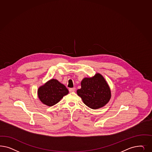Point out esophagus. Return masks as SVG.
I'll list each match as a JSON object with an SVG mask.
<instances>
[{
  "instance_id": "obj_1",
  "label": "esophagus",
  "mask_w": 152,
  "mask_h": 152,
  "mask_svg": "<svg viewBox=\"0 0 152 152\" xmlns=\"http://www.w3.org/2000/svg\"><path fill=\"white\" fill-rule=\"evenodd\" d=\"M75 88H69V91H70V92H73L75 91Z\"/></svg>"
}]
</instances>
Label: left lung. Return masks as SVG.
Listing matches in <instances>:
<instances>
[{
	"label": "left lung",
	"instance_id": "obj_1",
	"mask_svg": "<svg viewBox=\"0 0 152 152\" xmlns=\"http://www.w3.org/2000/svg\"><path fill=\"white\" fill-rule=\"evenodd\" d=\"M77 94L84 103L91 108L97 109L106 104L111 98L110 87L100 74L92 78H85L81 82V88Z\"/></svg>",
	"mask_w": 152,
	"mask_h": 152
}]
</instances>
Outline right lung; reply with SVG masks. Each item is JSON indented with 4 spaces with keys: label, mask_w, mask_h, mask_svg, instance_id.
Returning <instances> with one entry per match:
<instances>
[{
    "label": "right lung",
    "mask_w": 152,
    "mask_h": 152,
    "mask_svg": "<svg viewBox=\"0 0 152 152\" xmlns=\"http://www.w3.org/2000/svg\"><path fill=\"white\" fill-rule=\"evenodd\" d=\"M68 89L56 79H52L38 89V96L42 103L52 106L59 102L64 96L68 94Z\"/></svg>",
    "instance_id": "add662e5"
}]
</instances>
